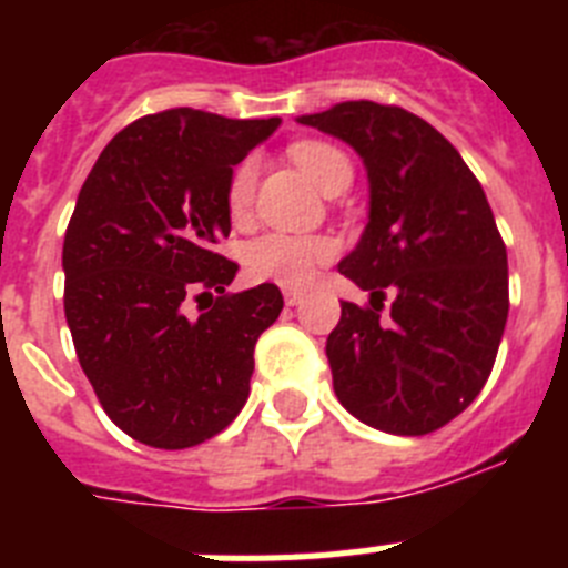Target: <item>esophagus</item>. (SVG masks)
<instances>
[{
    "instance_id": "34e87169",
    "label": "esophagus",
    "mask_w": 568,
    "mask_h": 568,
    "mask_svg": "<svg viewBox=\"0 0 568 568\" xmlns=\"http://www.w3.org/2000/svg\"><path fill=\"white\" fill-rule=\"evenodd\" d=\"M301 298H304V290H295V287L284 290V301H287V307H295V304H301Z\"/></svg>"
}]
</instances>
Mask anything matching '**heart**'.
I'll list each match as a JSON object with an SVG mask.
<instances>
[{
	"mask_svg": "<svg viewBox=\"0 0 568 568\" xmlns=\"http://www.w3.org/2000/svg\"><path fill=\"white\" fill-rule=\"evenodd\" d=\"M293 162L307 173L310 182L324 193L338 187H349L353 182V164L344 150L318 139H301L290 148ZM255 175L258 162L253 155L244 159L233 170L227 182V210L233 219H244L250 213L255 193ZM338 244L329 235H295V233H264L253 239L244 250V264L250 275L258 281H273L284 287H304L315 278L324 264L335 258Z\"/></svg>",
	"mask_w": 568,
	"mask_h": 568,
	"instance_id": "obj_1",
	"label": "heart"
}]
</instances>
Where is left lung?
<instances>
[{
	"instance_id": "8db88e82",
	"label": "left lung",
	"mask_w": 568,
	"mask_h": 568,
	"mask_svg": "<svg viewBox=\"0 0 568 568\" xmlns=\"http://www.w3.org/2000/svg\"><path fill=\"white\" fill-rule=\"evenodd\" d=\"M298 122L349 144L369 179V222L338 264L369 304L344 301L327 338L335 395L366 426L435 433L478 398L509 315L484 187L433 124L395 104L341 102Z\"/></svg>"
}]
</instances>
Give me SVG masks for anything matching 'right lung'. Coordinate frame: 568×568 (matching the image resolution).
<instances>
[{"mask_svg": "<svg viewBox=\"0 0 568 568\" xmlns=\"http://www.w3.org/2000/svg\"><path fill=\"white\" fill-rule=\"evenodd\" d=\"M278 124L193 108L144 115L110 139L79 190L62 247L64 318L104 413L155 449H187L233 424L255 341L284 307L275 284L224 293L239 264L215 250L230 235L233 168Z\"/></svg>", "mask_w": 568, "mask_h": 568, "instance_id": "right-lung-1", "label": "right lung"}]
</instances>
